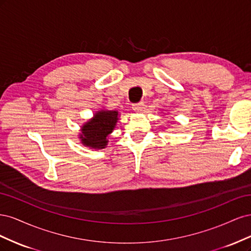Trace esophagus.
Returning a JSON list of instances; mask_svg holds the SVG:
<instances>
[{
    "label": "esophagus",
    "mask_w": 251,
    "mask_h": 251,
    "mask_svg": "<svg viewBox=\"0 0 251 251\" xmlns=\"http://www.w3.org/2000/svg\"><path fill=\"white\" fill-rule=\"evenodd\" d=\"M144 108V103L143 102H138V103H134L132 105V109L135 111V112H141Z\"/></svg>",
    "instance_id": "obj_1"
}]
</instances>
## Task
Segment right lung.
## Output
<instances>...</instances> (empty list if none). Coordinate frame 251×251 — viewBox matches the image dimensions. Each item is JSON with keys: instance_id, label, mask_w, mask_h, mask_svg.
<instances>
[{"instance_id": "1", "label": "right lung", "mask_w": 251, "mask_h": 251, "mask_svg": "<svg viewBox=\"0 0 251 251\" xmlns=\"http://www.w3.org/2000/svg\"><path fill=\"white\" fill-rule=\"evenodd\" d=\"M118 120L117 111L100 110L80 128L79 139L83 146L101 150L107 147L108 136L113 132Z\"/></svg>"}]
</instances>
